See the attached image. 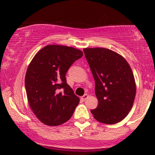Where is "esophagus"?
Segmentation results:
<instances>
[{"instance_id":"esophagus-1","label":"esophagus","mask_w":155,"mask_h":155,"mask_svg":"<svg viewBox=\"0 0 155 155\" xmlns=\"http://www.w3.org/2000/svg\"><path fill=\"white\" fill-rule=\"evenodd\" d=\"M88 97H89V96H88L87 94H84V95L82 97H81V99H82L83 101H85V100H87V99L88 98Z\"/></svg>"}]
</instances>
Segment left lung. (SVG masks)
Returning <instances> with one entry per match:
<instances>
[{
	"label": "left lung",
	"instance_id": "8db88e82",
	"mask_svg": "<svg viewBox=\"0 0 155 155\" xmlns=\"http://www.w3.org/2000/svg\"><path fill=\"white\" fill-rule=\"evenodd\" d=\"M86 59L95 81L97 108L94 118L113 124L127 117L133 107L136 85L132 69L123 57L106 48H84Z\"/></svg>",
	"mask_w": 155,
	"mask_h": 155
}]
</instances>
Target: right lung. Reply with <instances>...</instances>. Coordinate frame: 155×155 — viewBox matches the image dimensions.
<instances>
[{"mask_svg":"<svg viewBox=\"0 0 155 155\" xmlns=\"http://www.w3.org/2000/svg\"><path fill=\"white\" fill-rule=\"evenodd\" d=\"M82 56L80 49L49 44L39 50L30 63L25 79L27 97L42 123L60 125L72 117L79 97L67 84L65 74Z\"/></svg>","mask_w":155,"mask_h":155,"instance_id":"obj_1","label":"right lung"}]
</instances>
